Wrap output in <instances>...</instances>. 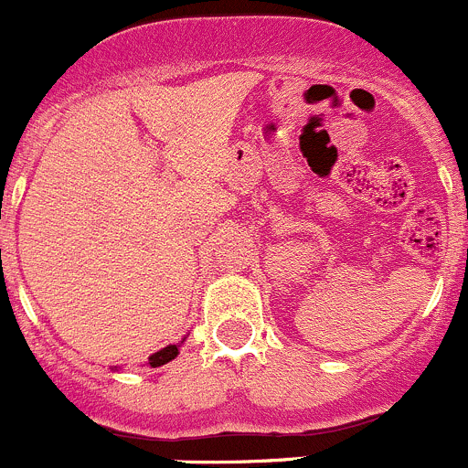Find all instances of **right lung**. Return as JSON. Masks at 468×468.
Returning <instances> with one entry per match:
<instances>
[{
  "instance_id": "right-lung-1",
  "label": "right lung",
  "mask_w": 468,
  "mask_h": 468,
  "mask_svg": "<svg viewBox=\"0 0 468 468\" xmlns=\"http://www.w3.org/2000/svg\"><path fill=\"white\" fill-rule=\"evenodd\" d=\"M183 342H186V337H183ZM183 342L169 344V346H165V348H160V351H155L154 356H149V362H146V365L163 367V365H167V362H172L174 357L178 356V351H181V344ZM111 369L117 371V369H120V367H111Z\"/></svg>"
}]
</instances>
